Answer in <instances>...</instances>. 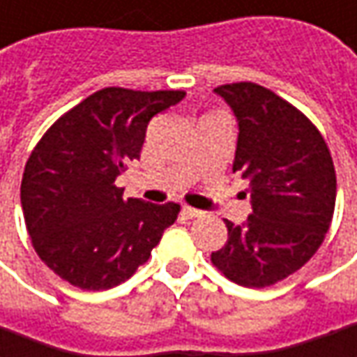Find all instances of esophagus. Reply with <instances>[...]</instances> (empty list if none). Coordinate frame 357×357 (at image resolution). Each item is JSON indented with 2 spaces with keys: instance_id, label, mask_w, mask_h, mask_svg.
Wrapping results in <instances>:
<instances>
[{
  "instance_id": "obj_1",
  "label": "esophagus",
  "mask_w": 357,
  "mask_h": 357,
  "mask_svg": "<svg viewBox=\"0 0 357 357\" xmlns=\"http://www.w3.org/2000/svg\"><path fill=\"white\" fill-rule=\"evenodd\" d=\"M183 214L188 216V218H195V216H200L202 211H199V208H192V206H183Z\"/></svg>"
}]
</instances>
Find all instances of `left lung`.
<instances>
[{"label":"left lung","mask_w":357,"mask_h":357,"mask_svg":"<svg viewBox=\"0 0 357 357\" xmlns=\"http://www.w3.org/2000/svg\"><path fill=\"white\" fill-rule=\"evenodd\" d=\"M214 93L238 123L232 172L250 181L252 213L225 220L228 240L211 260L240 286L266 288L320 248L336 204L334 162L318 129L272 91L232 83Z\"/></svg>","instance_id":"8db88e82"}]
</instances>
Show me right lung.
I'll return each mask as SVG.
<instances>
[{
    "instance_id": "obj_1",
    "label": "right lung",
    "mask_w": 357,
    "mask_h": 357,
    "mask_svg": "<svg viewBox=\"0 0 357 357\" xmlns=\"http://www.w3.org/2000/svg\"><path fill=\"white\" fill-rule=\"evenodd\" d=\"M183 91L107 87L65 113L37 143L21 181L35 252L81 290H107L144 264L178 204L123 199L117 176L141 157L149 121Z\"/></svg>"
}]
</instances>
